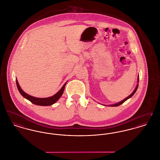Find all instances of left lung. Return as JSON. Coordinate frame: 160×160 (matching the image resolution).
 Masks as SVG:
<instances>
[{
    "instance_id": "8db88e82",
    "label": "left lung",
    "mask_w": 160,
    "mask_h": 160,
    "mask_svg": "<svg viewBox=\"0 0 160 160\" xmlns=\"http://www.w3.org/2000/svg\"><path fill=\"white\" fill-rule=\"evenodd\" d=\"M137 82H138V84H137V85L136 86L135 89H134V91H133V92L130 95V96H128L127 98H124L123 100H122V101H121V102H118V103H115V104H112V105H104V106H108V107H118V106H119V105H121V104H122L124 102H125L127 100H128V98H131L133 95H134V94L135 93L136 91V90H137V89H138V83H139V75L138 76V80H137Z\"/></svg>"
}]
</instances>
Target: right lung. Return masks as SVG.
<instances>
[{"label":"right lung","instance_id":"1","mask_svg":"<svg viewBox=\"0 0 160 160\" xmlns=\"http://www.w3.org/2000/svg\"><path fill=\"white\" fill-rule=\"evenodd\" d=\"M16 85H17L18 89L19 92L21 93V94L24 98L30 101L32 103H33L35 105H39V106H50L51 105H53L55 102H57L58 100V99L61 98L62 94H63L65 85H66V83H67V82H66L64 84V85L62 86L61 89L58 92H57L55 95L49 97V98H35V97L32 96L27 94L26 92H25L24 91L21 89V86H19L18 80L16 79Z\"/></svg>","mask_w":160,"mask_h":160}]
</instances>
